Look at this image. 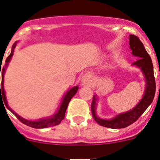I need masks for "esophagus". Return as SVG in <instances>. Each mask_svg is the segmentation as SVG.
I'll list each match as a JSON object with an SVG mask.
<instances>
[{"label":"esophagus","mask_w":160,"mask_h":160,"mask_svg":"<svg viewBox=\"0 0 160 160\" xmlns=\"http://www.w3.org/2000/svg\"><path fill=\"white\" fill-rule=\"evenodd\" d=\"M92 82H93L92 76L90 75V73L85 74V75L82 77V82L83 85H86V86H90V85H91Z\"/></svg>","instance_id":"1"}]
</instances>
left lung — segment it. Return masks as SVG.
Instances as JSON below:
<instances>
[{
  "mask_svg": "<svg viewBox=\"0 0 160 160\" xmlns=\"http://www.w3.org/2000/svg\"><path fill=\"white\" fill-rule=\"evenodd\" d=\"M129 45L131 54L138 58L135 62H133L131 66L139 68L145 78V89H144L143 94L142 98L131 110L117 114L116 116L108 119L100 118L96 114L98 97L96 94H94L91 103L92 115L96 122L105 128L120 129L130 126L142 115V113L151 105L155 97V81L154 77L153 65L151 57L144 48L143 44L135 35L129 36Z\"/></svg>",
  "mask_w": 160,
  "mask_h": 160,
  "instance_id": "8db88e82",
  "label": "left lung"
}]
</instances>
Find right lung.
Returning <instances> with one entry per match:
<instances>
[{"mask_svg": "<svg viewBox=\"0 0 160 160\" xmlns=\"http://www.w3.org/2000/svg\"><path fill=\"white\" fill-rule=\"evenodd\" d=\"M18 42H16L15 43L12 45V50H11V53L9 54L7 59L5 60V66L0 67V75H1V84L0 85V101L1 99L4 102V104L5 105V107H7L8 110L11 111L12 114L18 118V119L22 122V123L25 124V125L31 127V128H38V129H40V128H50V127H53V126L58 125L60 124V122L64 119L65 118V113H66V108L68 107V104L70 102V101L71 100L72 98L75 95V94L77 93L78 90V87L76 86V87H73L72 88H70V90L66 91V94L63 96L62 99L61 101L60 105H59L58 108L57 109V111H55L54 114L53 115L49 117H46V118H39V119L37 120H29L26 119V118H22V116H20L19 114H17L13 110L9 107V106L8 105V102L6 99V95H5V88H4V77H5V70H6L7 67L8 66V63L12 59V55L14 53V49L16 47L17 44Z\"/></svg>", "mask_w": 160, "mask_h": 160, "instance_id": "1", "label": "right lung"}]
</instances>
